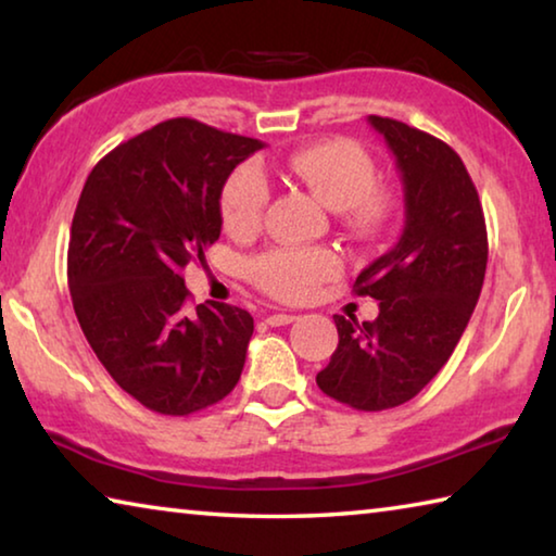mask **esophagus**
I'll list each match as a JSON object with an SVG mask.
<instances>
[{"label": "esophagus", "mask_w": 556, "mask_h": 556, "mask_svg": "<svg viewBox=\"0 0 556 556\" xmlns=\"http://www.w3.org/2000/svg\"><path fill=\"white\" fill-rule=\"evenodd\" d=\"M294 321H296L294 314H271V316H267L269 326H287V324H294Z\"/></svg>", "instance_id": "1"}]
</instances>
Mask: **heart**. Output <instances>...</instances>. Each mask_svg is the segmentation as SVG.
<instances>
[{"label":"heart","instance_id":"heart-1","mask_svg":"<svg viewBox=\"0 0 556 556\" xmlns=\"http://www.w3.org/2000/svg\"><path fill=\"white\" fill-rule=\"evenodd\" d=\"M285 172L306 186L328 208L348 211L361 230H372L388 220L392 201L375 186V162L355 139L336 137L308 144L291 154ZM269 201L267 178L257 166L242 164L228 176L220 193L225 230L250 235L260 228ZM341 271V260L328 248H279L255 257L248 275L269 296L281 301L312 299L324 281Z\"/></svg>","mask_w":556,"mask_h":556}]
</instances>
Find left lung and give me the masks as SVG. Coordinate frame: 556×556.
I'll list each match as a JSON object with an SVG mask.
<instances>
[{"label": "left lung", "instance_id": "1", "mask_svg": "<svg viewBox=\"0 0 556 556\" xmlns=\"http://www.w3.org/2000/svg\"><path fill=\"white\" fill-rule=\"evenodd\" d=\"M368 122L402 174L404 228L353 285L357 296L380 301L378 318L333 316L338 348L316 384L348 407L380 412L419 394L454 353L483 289L488 232L454 149L397 119Z\"/></svg>", "mask_w": 556, "mask_h": 556}]
</instances>
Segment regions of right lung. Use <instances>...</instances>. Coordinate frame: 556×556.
Wrapping results in <instances>:
<instances>
[{"label": "right lung", "instance_id": "add662e5", "mask_svg": "<svg viewBox=\"0 0 556 556\" xmlns=\"http://www.w3.org/2000/svg\"><path fill=\"white\" fill-rule=\"evenodd\" d=\"M265 144L176 117L102 156L83 186L68 287L98 361L147 409L186 417L230 394L255 321L244 308L188 306L184 269L220 238V193Z\"/></svg>", "mask_w": 556, "mask_h": 556}]
</instances>
